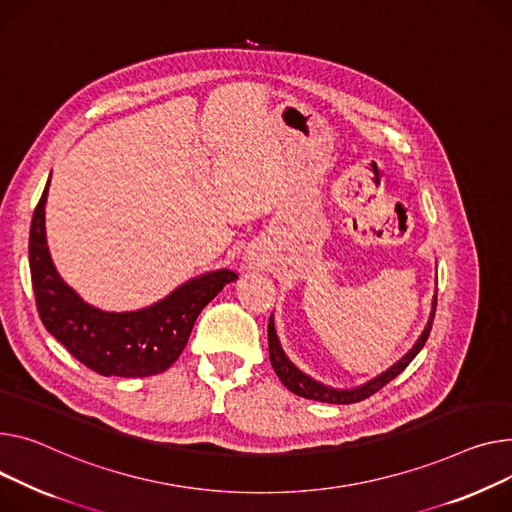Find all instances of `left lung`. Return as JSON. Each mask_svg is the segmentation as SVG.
<instances>
[{
    "instance_id": "obj_1",
    "label": "left lung",
    "mask_w": 512,
    "mask_h": 512,
    "mask_svg": "<svg viewBox=\"0 0 512 512\" xmlns=\"http://www.w3.org/2000/svg\"><path fill=\"white\" fill-rule=\"evenodd\" d=\"M432 315H430V321L424 329V333L420 335V339L416 342V346L407 352L395 366H391L387 372H383L381 377L372 379L370 383L358 387V389H352V391H337V389H329L317 381H313L311 377H306V374H302L288 358L286 354L282 352L280 348V342H278V335H276V329H274V319L269 317V325H267V344H269V360H271V366H274L276 374L280 377L282 385L286 389H290L292 393L304 397V399H315V401H323V403H335V405H346V403H358L370 395H374L377 391H381L387 383H391L397 374H401L407 364H410L416 354L424 348L426 339L430 335V329H432V319H434V311H436V296H434V302H432Z\"/></svg>"
}]
</instances>
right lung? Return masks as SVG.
<instances>
[{
    "label": "right lung",
    "instance_id": "right-lung-1",
    "mask_svg": "<svg viewBox=\"0 0 512 512\" xmlns=\"http://www.w3.org/2000/svg\"><path fill=\"white\" fill-rule=\"evenodd\" d=\"M47 189L49 183L34 208L28 238L32 290L43 325L76 360L102 377L142 379L166 370L185 350L203 306L238 276L220 269L183 284L144 311H98L61 282L51 263L45 238Z\"/></svg>",
    "mask_w": 512,
    "mask_h": 512
}]
</instances>
